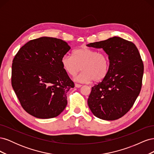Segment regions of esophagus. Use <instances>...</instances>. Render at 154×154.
<instances>
[{
	"mask_svg": "<svg viewBox=\"0 0 154 154\" xmlns=\"http://www.w3.org/2000/svg\"><path fill=\"white\" fill-rule=\"evenodd\" d=\"M75 87L77 88H80L82 87V85L80 84H78V83H75Z\"/></svg>",
	"mask_w": 154,
	"mask_h": 154,
	"instance_id": "34e87169",
	"label": "esophagus"
}]
</instances>
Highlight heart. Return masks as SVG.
<instances>
[{
	"label": "heart",
	"instance_id": "b5f03b06",
	"mask_svg": "<svg viewBox=\"0 0 154 154\" xmlns=\"http://www.w3.org/2000/svg\"><path fill=\"white\" fill-rule=\"evenodd\" d=\"M61 63L65 71L71 76H75L82 69L83 71L75 78V80L83 83L103 80L108 74L110 65L106 53L87 47L74 49L72 56L64 54Z\"/></svg>",
	"mask_w": 154,
	"mask_h": 154
}]
</instances>
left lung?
Listing matches in <instances>:
<instances>
[{
    "instance_id": "8db88e82",
    "label": "left lung",
    "mask_w": 154,
    "mask_h": 154,
    "mask_svg": "<svg viewBox=\"0 0 154 154\" xmlns=\"http://www.w3.org/2000/svg\"><path fill=\"white\" fill-rule=\"evenodd\" d=\"M87 45L102 48L110 60L106 76L92 87L88 107L97 118L118 119L132 108L140 93L144 72L140 54L133 42L118 36Z\"/></svg>"
}]
</instances>
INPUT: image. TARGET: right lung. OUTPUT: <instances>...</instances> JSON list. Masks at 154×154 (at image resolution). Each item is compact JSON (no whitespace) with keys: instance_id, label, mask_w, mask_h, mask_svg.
<instances>
[{"instance_id":"1","label":"right lung","mask_w":154,"mask_h":154,"mask_svg":"<svg viewBox=\"0 0 154 154\" xmlns=\"http://www.w3.org/2000/svg\"><path fill=\"white\" fill-rule=\"evenodd\" d=\"M71 48L61 39L41 37L27 42L12 63L11 85L21 106L37 118L58 116L67 104L74 82L61 60Z\"/></svg>"}]
</instances>
